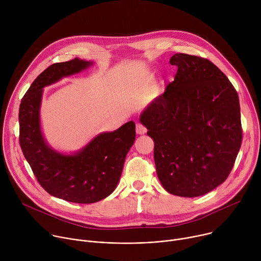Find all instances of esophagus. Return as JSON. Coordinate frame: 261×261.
Instances as JSON below:
<instances>
[{"mask_svg": "<svg viewBox=\"0 0 261 261\" xmlns=\"http://www.w3.org/2000/svg\"><path fill=\"white\" fill-rule=\"evenodd\" d=\"M146 132V128L141 124H136V133L139 135H142Z\"/></svg>", "mask_w": 261, "mask_h": 261, "instance_id": "obj_1", "label": "esophagus"}]
</instances>
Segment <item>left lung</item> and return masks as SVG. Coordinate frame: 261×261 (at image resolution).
<instances>
[{
    "mask_svg": "<svg viewBox=\"0 0 261 261\" xmlns=\"http://www.w3.org/2000/svg\"><path fill=\"white\" fill-rule=\"evenodd\" d=\"M174 81L140 115L154 139L157 175L163 188L181 197L204 195L229 175L243 130L239 96L211 61L175 54Z\"/></svg>",
    "mask_w": 261,
    "mask_h": 261,
    "instance_id": "left-lung-1",
    "label": "left lung"
}]
</instances>
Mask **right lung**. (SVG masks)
<instances>
[{
	"mask_svg": "<svg viewBox=\"0 0 261 261\" xmlns=\"http://www.w3.org/2000/svg\"><path fill=\"white\" fill-rule=\"evenodd\" d=\"M93 64L77 58L53 64L33 82L19 106V143L35 176L50 195L75 203H94L115 191L135 140L133 121L98 134L72 154L54 150L44 139L40 123L43 88Z\"/></svg>",
	"mask_w": 261,
	"mask_h": 261,
	"instance_id": "obj_1",
	"label": "right lung"
}]
</instances>
